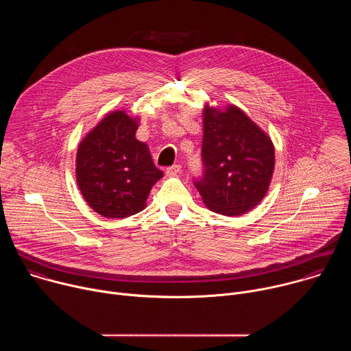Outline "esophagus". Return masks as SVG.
Returning a JSON list of instances; mask_svg holds the SVG:
<instances>
[{"instance_id": "obj_1", "label": "esophagus", "mask_w": 351, "mask_h": 351, "mask_svg": "<svg viewBox=\"0 0 351 351\" xmlns=\"http://www.w3.org/2000/svg\"><path fill=\"white\" fill-rule=\"evenodd\" d=\"M180 171H182V167L178 165V164H175V165H172V167H168L165 172H167L168 176H176V175L180 173Z\"/></svg>"}]
</instances>
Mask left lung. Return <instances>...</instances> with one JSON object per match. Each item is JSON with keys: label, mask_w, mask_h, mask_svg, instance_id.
Here are the masks:
<instances>
[{"label": "left lung", "mask_w": 351, "mask_h": 351, "mask_svg": "<svg viewBox=\"0 0 351 351\" xmlns=\"http://www.w3.org/2000/svg\"><path fill=\"white\" fill-rule=\"evenodd\" d=\"M202 157L204 172L194 180L211 211L237 217L265 197L275 168V148L268 134L236 106H206Z\"/></svg>", "instance_id": "8db88e82"}]
</instances>
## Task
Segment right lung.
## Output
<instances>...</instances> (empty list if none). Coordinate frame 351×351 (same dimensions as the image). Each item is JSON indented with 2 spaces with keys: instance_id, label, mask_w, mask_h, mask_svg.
Returning a JSON list of instances; mask_svg holds the SVG:
<instances>
[{
  "instance_id": "1",
  "label": "right lung",
  "mask_w": 351,
  "mask_h": 351,
  "mask_svg": "<svg viewBox=\"0 0 351 351\" xmlns=\"http://www.w3.org/2000/svg\"><path fill=\"white\" fill-rule=\"evenodd\" d=\"M138 118L107 114L80 141L76 182L87 204L106 218H126L145 208L152 187L164 176L148 145L136 138Z\"/></svg>"
}]
</instances>
